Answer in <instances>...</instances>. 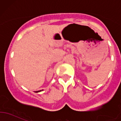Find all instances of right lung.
Wrapping results in <instances>:
<instances>
[{"label":"right lung","mask_w":121,"mask_h":121,"mask_svg":"<svg viewBox=\"0 0 121 121\" xmlns=\"http://www.w3.org/2000/svg\"><path fill=\"white\" fill-rule=\"evenodd\" d=\"M43 91V90H40V91H36V92H40V91Z\"/></svg>","instance_id":"1"}]
</instances>
